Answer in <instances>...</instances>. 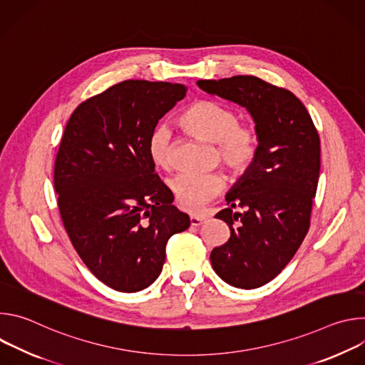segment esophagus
Wrapping results in <instances>:
<instances>
[{
    "mask_svg": "<svg viewBox=\"0 0 365 365\" xmlns=\"http://www.w3.org/2000/svg\"><path fill=\"white\" fill-rule=\"evenodd\" d=\"M206 220V215H190V225L199 227Z\"/></svg>",
    "mask_w": 365,
    "mask_h": 365,
    "instance_id": "esophagus-1",
    "label": "esophagus"
}]
</instances>
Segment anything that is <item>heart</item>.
I'll list each match as a JSON object with an SVG mask.
<instances>
[{"mask_svg": "<svg viewBox=\"0 0 365 365\" xmlns=\"http://www.w3.org/2000/svg\"><path fill=\"white\" fill-rule=\"evenodd\" d=\"M182 127L192 135L217 144V158L232 175H244L257 159L258 133L240 123L238 114L222 102L197 99L183 111L179 118ZM150 160L160 169L173 166V140L170 128L155 125L147 140ZM176 203L185 211L195 212L214 199L225 187L221 173H179L169 180Z\"/></svg>", "mask_w": 365, "mask_h": 365, "instance_id": "1", "label": "heart"}]
</instances>
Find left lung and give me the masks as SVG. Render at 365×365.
<instances>
[{"instance_id":"left-lung-1","label":"left lung","mask_w":365,"mask_h":365,"mask_svg":"<svg viewBox=\"0 0 365 365\" xmlns=\"http://www.w3.org/2000/svg\"><path fill=\"white\" fill-rule=\"evenodd\" d=\"M197 86L244 107L255 123L258 153L215 217L231 237L211 252L228 284L255 289L273 280L303 242L321 170V140L307 110L290 91L250 75L197 81ZM242 207V215L233 212Z\"/></svg>"}]
</instances>
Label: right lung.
Segmentation results:
<instances>
[{"label":"right lung","instance_id":"obj_1","mask_svg":"<svg viewBox=\"0 0 365 365\" xmlns=\"http://www.w3.org/2000/svg\"><path fill=\"white\" fill-rule=\"evenodd\" d=\"M186 92L182 83L120 82L79 103L62 135L55 190L63 227L85 266L114 290L148 287L169 238L190 225L147 150L151 130Z\"/></svg>","mask_w":365,"mask_h":365}]
</instances>
